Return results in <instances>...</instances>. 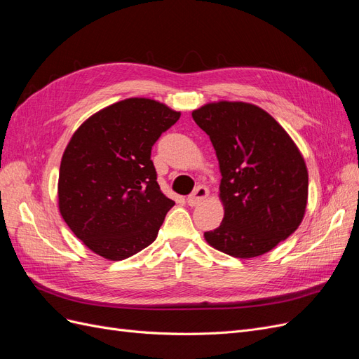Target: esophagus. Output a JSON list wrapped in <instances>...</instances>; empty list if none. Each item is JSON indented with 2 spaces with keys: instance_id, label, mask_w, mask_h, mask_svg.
<instances>
[{
  "instance_id": "34e87169",
  "label": "esophagus",
  "mask_w": 359,
  "mask_h": 359,
  "mask_svg": "<svg viewBox=\"0 0 359 359\" xmlns=\"http://www.w3.org/2000/svg\"><path fill=\"white\" fill-rule=\"evenodd\" d=\"M208 189H206L205 186H198L196 189H194V191L190 194V196L187 198V203L190 206H194L198 205L201 202H203L206 199V196H208Z\"/></svg>"
}]
</instances>
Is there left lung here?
Masks as SVG:
<instances>
[{"label":"left lung","mask_w":359,"mask_h":359,"mask_svg":"<svg viewBox=\"0 0 359 359\" xmlns=\"http://www.w3.org/2000/svg\"><path fill=\"white\" fill-rule=\"evenodd\" d=\"M219 158L224 217L205 232L220 252L264 255L298 229L309 196V173L297 145L276 119L243 102H219L191 114Z\"/></svg>","instance_id":"1"}]
</instances>
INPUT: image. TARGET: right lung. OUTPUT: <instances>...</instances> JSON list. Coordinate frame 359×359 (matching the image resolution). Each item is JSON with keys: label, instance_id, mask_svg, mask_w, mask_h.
<instances>
[{"label": "right lung", "instance_id": "1", "mask_svg": "<svg viewBox=\"0 0 359 359\" xmlns=\"http://www.w3.org/2000/svg\"><path fill=\"white\" fill-rule=\"evenodd\" d=\"M180 115L156 100L127 99L72 136L60 166V212L94 253L123 260L157 238L175 202L160 190L151 149Z\"/></svg>", "mask_w": 359, "mask_h": 359}]
</instances>
